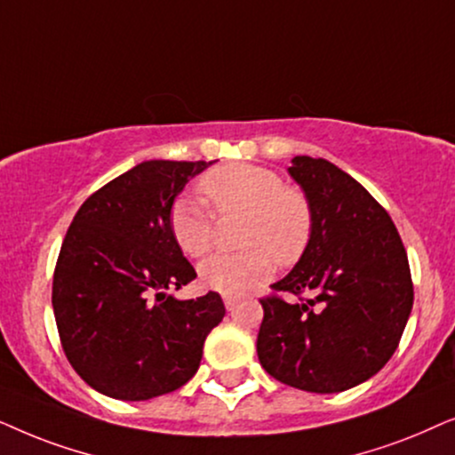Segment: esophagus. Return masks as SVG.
<instances>
[{"label":"esophagus","mask_w":455,"mask_h":455,"mask_svg":"<svg viewBox=\"0 0 455 455\" xmlns=\"http://www.w3.org/2000/svg\"><path fill=\"white\" fill-rule=\"evenodd\" d=\"M224 306H227V310H233L235 306H237L239 301V295H224Z\"/></svg>","instance_id":"34e87169"}]
</instances>
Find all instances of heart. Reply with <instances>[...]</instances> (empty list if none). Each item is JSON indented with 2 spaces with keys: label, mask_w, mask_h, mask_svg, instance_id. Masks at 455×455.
<instances>
[{
  "label": "heart",
  "mask_w": 455,
  "mask_h": 455,
  "mask_svg": "<svg viewBox=\"0 0 455 455\" xmlns=\"http://www.w3.org/2000/svg\"><path fill=\"white\" fill-rule=\"evenodd\" d=\"M197 189L216 216L245 214L239 253H218L199 266L205 289L222 295L268 281L275 262L295 266L310 250L316 208L306 189L287 185L276 171L258 164H222L197 180ZM168 231L185 256L204 258L214 245V216L193 199L180 197L168 210Z\"/></svg>",
  "instance_id": "heart-1"
}]
</instances>
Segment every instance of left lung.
I'll list each match as a JSON object with an SVG mask.
<instances>
[{
  "mask_svg": "<svg viewBox=\"0 0 455 455\" xmlns=\"http://www.w3.org/2000/svg\"><path fill=\"white\" fill-rule=\"evenodd\" d=\"M289 174L316 208L304 258L259 304L258 358L270 377L312 393L364 383L395 354L414 304L408 253L387 210L323 157L295 156ZM283 292L301 302H284Z\"/></svg>",
  "mask_w": 455,
  "mask_h": 455,
  "instance_id": "8db88e82",
  "label": "left lung"
}]
</instances>
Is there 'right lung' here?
Masks as SVG:
<instances>
[{
    "mask_svg": "<svg viewBox=\"0 0 455 455\" xmlns=\"http://www.w3.org/2000/svg\"><path fill=\"white\" fill-rule=\"evenodd\" d=\"M205 162L149 160L84 199L53 270L62 349L89 387L143 402L177 391L224 316L216 291L179 301L166 289L196 278L168 231V210Z\"/></svg>",
    "mask_w": 455,
    "mask_h": 455,
    "instance_id": "1",
    "label": "right lung"
}]
</instances>
